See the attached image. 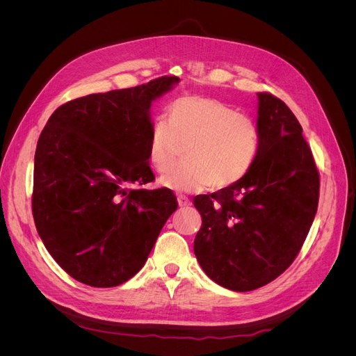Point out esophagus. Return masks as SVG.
<instances>
[{"mask_svg":"<svg viewBox=\"0 0 356 356\" xmlns=\"http://www.w3.org/2000/svg\"><path fill=\"white\" fill-rule=\"evenodd\" d=\"M177 200H178V207H179V208H184V207H190V204H191L190 199H188V197H187L186 195H178Z\"/></svg>","mask_w":356,"mask_h":356,"instance_id":"obj_1","label":"esophagus"}]
</instances>
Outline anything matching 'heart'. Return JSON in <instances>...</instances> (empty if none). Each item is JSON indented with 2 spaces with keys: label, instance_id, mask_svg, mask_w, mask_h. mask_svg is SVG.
Wrapping results in <instances>:
<instances>
[{
  "label": "heart",
  "instance_id": "b5f03b06",
  "mask_svg": "<svg viewBox=\"0 0 356 356\" xmlns=\"http://www.w3.org/2000/svg\"><path fill=\"white\" fill-rule=\"evenodd\" d=\"M182 163L160 179L161 186L193 193L230 187L251 170L260 149V131L251 117L207 96H182L157 118L148 136V160L159 174Z\"/></svg>",
  "mask_w": 356,
  "mask_h": 356
}]
</instances>
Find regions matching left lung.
<instances>
[{
	"label": "left lung",
	"instance_id": "1",
	"mask_svg": "<svg viewBox=\"0 0 356 356\" xmlns=\"http://www.w3.org/2000/svg\"><path fill=\"white\" fill-rule=\"evenodd\" d=\"M257 96L260 149L251 170L195 197L197 261L213 282L239 293L272 282L296 260L319 200V172L296 115L276 96Z\"/></svg>",
	"mask_w": 356,
	"mask_h": 356
}]
</instances>
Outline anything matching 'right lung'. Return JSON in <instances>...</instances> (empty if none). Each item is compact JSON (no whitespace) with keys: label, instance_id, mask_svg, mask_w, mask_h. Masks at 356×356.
<instances>
[{"label":"right lung","instance_id":"obj_1","mask_svg":"<svg viewBox=\"0 0 356 356\" xmlns=\"http://www.w3.org/2000/svg\"><path fill=\"white\" fill-rule=\"evenodd\" d=\"M179 83L160 77L60 105L40 135L32 213L49 254L75 281L117 286L135 276L177 211L172 190L131 188L148 165L152 104Z\"/></svg>","mask_w":356,"mask_h":356}]
</instances>
